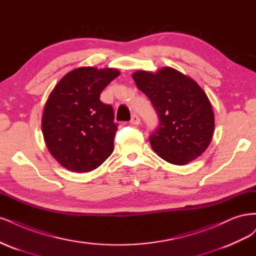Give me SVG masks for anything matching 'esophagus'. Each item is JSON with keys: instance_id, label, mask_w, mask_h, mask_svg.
Listing matches in <instances>:
<instances>
[{"instance_id": "1", "label": "esophagus", "mask_w": 256, "mask_h": 256, "mask_svg": "<svg viewBox=\"0 0 256 256\" xmlns=\"http://www.w3.org/2000/svg\"><path fill=\"white\" fill-rule=\"evenodd\" d=\"M130 123H132V124H134V126H138L140 123V118L137 116V114H133V116H132V119H130Z\"/></svg>"}]
</instances>
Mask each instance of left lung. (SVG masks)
<instances>
[{
    "label": "left lung",
    "mask_w": 256,
    "mask_h": 256,
    "mask_svg": "<svg viewBox=\"0 0 256 256\" xmlns=\"http://www.w3.org/2000/svg\"><path fill=\"white\" fill-rule=\"evenodd\" d=\"M132 78L158 116L160 124L149 138L154 152L174 164L199 158L210 146L215 128L212 105L202 88L169 67L156 73L139 70Z\"/></svg>",
    "instance_id": "obj_1"
}]
</instances>
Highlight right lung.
<instances>
[{
    "instance_id": "1",
    "label": "right lung",
    "mask_w": 256,
    "mask_h": 256,
    "mask_svg": "<svg viewBox=\"0 0 256 256\" xmlns=\"http://www.w3.org/2000/svg\"><path fill=\"white\" fill-rule=\"evenodd\" d=\"M120 72L80 67L57 83L42 114V134L53 158L73 172H89L110 158L117 123L100 94Z\"/></svg>"
}]
</instances>
